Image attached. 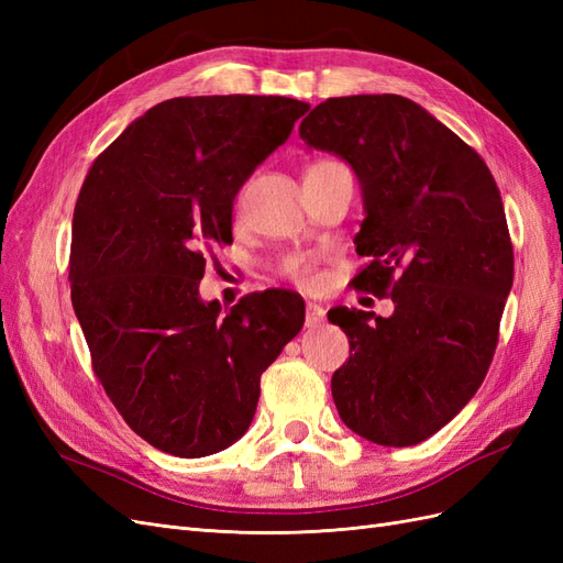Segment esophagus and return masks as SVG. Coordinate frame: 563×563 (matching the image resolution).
<instances>
[{
	"mask_svg": "<svg viewBox=\"0 0 563 563\" xmlns=\"http://www.w3.org/2000/svg\"><path fill=\"white\" fill-rule=\"evenodd\" d=\"M323 319H327V314H323L321 305H317V302L305 305V327L317 329V327H321Z\"/></svg>",
	"mask_w": 563,
	"mask_h": 563,
	"instance_id": "34e87169",
	"label": "esophagus"
}]
</instances>
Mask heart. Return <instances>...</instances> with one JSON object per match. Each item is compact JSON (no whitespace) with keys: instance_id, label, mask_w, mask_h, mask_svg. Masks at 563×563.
Returning a JSON list of instances; mask_svg holds the SVG:
<instances>
[{"instance_id":"obj_1","label":"heart","mask_w":563,"mask_h":563,"mask_svg":"<svg viewBox=\"0 0 563 563\" xmlns=\"http://www.w3.org/2000/svg\"><path fill=\"white\" fill-rule=\"evenodd\" d=\"M331 164H338V162H317L314 166H331ZM282 272L288 279L308 286L314 282V261L310 255H300V253L288 255V258L282 263Z\"/></svg>"}]
</instances>
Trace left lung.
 I'll return each instance as SVG.
<instances>
[{
    "label": "left lung",
    "mask_w": 563,
    "mask_h": 563,
    "mask_svg": "<svg viewBox=\"0 0 563 563\" xmlns=\"http://www.w3.org/2000/svg\"><path fill=\"white\" fill-rule=\"evenodd\" d=\"M308 147L343 157L362 185L352 286L389 296L391 317L333 308L350 360L331 378L352 432L413 446L453 420L486 378L515 253L486 162L413 100L395 93L319 103L300 122Z\"/></svg>",
    "instance_id": "obj_1"
}]
</instances>
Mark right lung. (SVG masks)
<instances>
[{
	"label": "right lung",
	"instance_id": "right-lung-1",
	"mask_svg": "<svg viewBox=\"0 0 563 563\" xmlns=\"http://www.w3.org/2000/svg\"><path fill=\"white\" fill-rule=\"evenodd\" d=\"M308 103L185 96L150 108L89 168L73 218L70 294L96 378L150 446L203 457L253 420L263 371L305 321L296 294L199 298L213 244L232 242L240 187Z\"/></svg>",
	"mask_w": 563,
	"mask_h": 563
}]
</instances>
